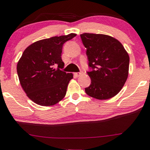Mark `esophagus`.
Returning <instances> with one entry per match:
<instances>
[{"label": "esophagus", "mask_w": 150, "mask_h": 150, "mask_svg": "<svg viewBox=\"0 0 150 150\" xmlns=\"http://www.w3.org/2000/svg\"><path fill=\"white\" fill-rule=\"evenodd\" d=\"M82 74H83V72H75V73H74V75H75V76L76 77H80V75H82Z\"/></svg>", "instance_id": "1"}]
</instances>
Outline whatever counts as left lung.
Instances as JSON below:
<instances>
[{"mask_svg":"<svg viewBox=\"0 0 150 150\" xmlns=\"http://www.w3.org/2000/svg\"><path fill=\"white\" fill-rule=\"evenodd\" d=\"M87 49L88 74L91 84L85 89L89 96L98 100L113 98L124 86L129 74V57L119 40L104 34L80 35Z\"/></svg>","mask_w":150,"mask_h":150,"instance_id":"left-lung-1","label":"left lung"}]
</instances>
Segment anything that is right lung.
<instances>
[{"label": "right lung", "mask_w": 150, "mask_h": 150, "mask_svg": "<svg viewBox=\"0 0 150 150\" xmlns=\"http://www.w3.org/2000/svg\"><path fill=\"white\" fill-rule=\"evenodd\" d=\"M76 36L75 33L55 36L33 42L24 50L17 64L21 87L27 96L41 106H52L66 95L72 73L60 70L64 66L61 58L62 45ZM59 65L57 70L53 67Z\"/></svg>", "instance_id": "obj_1"}]
</instances>
